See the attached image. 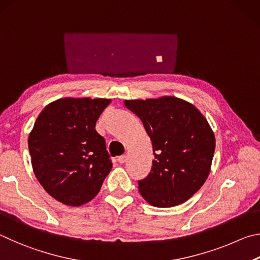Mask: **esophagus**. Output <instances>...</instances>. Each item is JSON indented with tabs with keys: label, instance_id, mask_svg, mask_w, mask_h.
<instances>
[{
	"label": "esophagus",
	"instance_id": "1",
	"mask_svg": "<svg viewBox=\"0 0 260 260\" xmlns=\"http://www.w3.org/2000/svg\"><path fill=\"white\" fill-rule=\"evenodd\" d=\"M126 160H127L126 155H122V156H118L117 157V161H118V163H121V165H123V163H125Z\"/></svg>",
	"mask_w": 260,
	"mask_h": 260
}]
</instances>
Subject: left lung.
I'll use <instances>...</instances> for the list:
<instances>
[{
    "label": "left lung",
    "instance_id": "1",
    "mask_svg": "<svg viewBox=\"0 0 260 260\" xmlns=\"http://www.w3.org/2000/svg\"><path fill=\"white\" fill-rule=\"evenodd\" d=\"M152 142L154 160L146 178L138 181L145 201L170 208L187 201L206 183L216 147L215 134L193 104L174 95L124 100Z\"/></svg>",
    "mask_w": 260,
    "mask_h": 260
}]
</instances>
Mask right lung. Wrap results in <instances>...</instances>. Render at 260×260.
Here are the masks:
<instances>
[{"label": "right lung", "mask_w": 260, "mask_h": 260, "mask_svg": "<svg viewBox=\"0 0 260 260\" xmlns=\"http://www.w3.org/2000/svg\"><path fill=\"white\" fill-rule=\"evenodd\" d=\"M111 99L60 98L36 118L28 136L35 177L49 195L80 207L98 194L112 163L95 122Z\"/></svg>", "instance_id": "1"}]
</instances>
